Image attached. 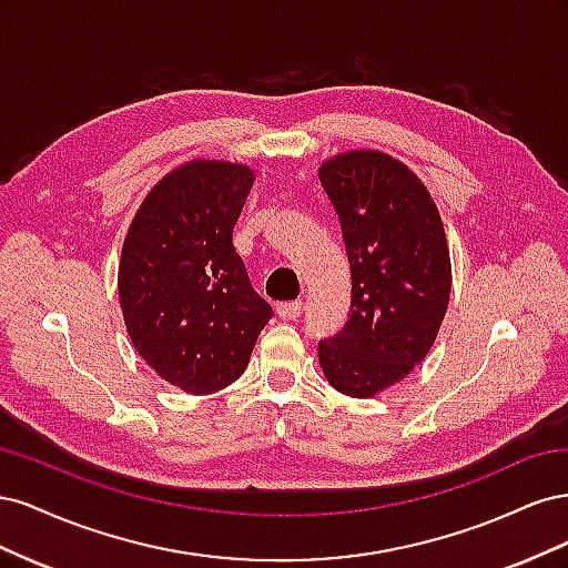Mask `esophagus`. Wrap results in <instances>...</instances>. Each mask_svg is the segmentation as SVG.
<instances>
[{
  "label": "esophagus",
  "instance_id": "obj_1",
  "mask_svg": "<svg viewBox=\"0 0 568 568\" xmlns=\"http://www.w3.org/2000/svg\"><path fill=\"white\" fill-rule=\"evenodd\" d=\"M303 313V303L301 301H286V303H277V315L282 320H296Z\"/></svg>",
  "mask_w": 568,
  "mask_h": 568
}]
</instances>
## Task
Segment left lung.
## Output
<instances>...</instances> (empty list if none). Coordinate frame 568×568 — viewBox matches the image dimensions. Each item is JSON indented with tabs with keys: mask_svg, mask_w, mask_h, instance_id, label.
Returning a JSON list of instances; mask_svg holds the SVG:
<instances>
[{
	"mask_svg": "<svg viewBox=\"0 0 568 568\" xmlns=\"http://www.w3.org/2000/svg\"><path fill=\"white\" fill-rule=\"evenodd\" d=\"M351 263V313L317 346L336 390L372 398L434 346L450 301V253L434 199L407 165L351 151L320 168Z\"/></svg>",
	"mask_w": 568,
	"mask_h": 568,
	"instance_id": "obj_1",
	"label": "left lung"
}]
</instances>
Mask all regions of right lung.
<instances>
[{
    "mask_svg": "<svg viewBox=\"0 0 568 568\" xmlns=\"http://www.w3.org/2000/svg\"><path fill=\"white\" fill-rule=\"evenodd\" d=\"M251 184L239 163L178 168L144 199L120 255L118 296L136 353L192 395L236 382L274 315L232 242Z\"/></svg>",
    "mask_w": 568,
    "mask_h": 568,
    "instance_id": "right-lung-1",
    "label": "right lung"
}]
</instances>
